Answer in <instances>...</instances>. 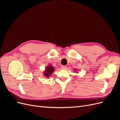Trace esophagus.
<instances>
[{"label":"esophagus","instance_id":"34e87169","mask_svg":"<svg viewBox=\"0 0 120 120\" xmlns=\"http://www.w3.org/2000/svg\"><path fill=\"white\" fill-rule=\"evenodd\" d=\"M61 68L62 69V70H66L67 69V67L66 66H63L61 67Z\"/></svg>","mask_w":120,"mask_h":120}]
</instances>
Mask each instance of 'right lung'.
<instances>
[{
    "label": "right lung",
    "mask_w": 120,
    "mask_h": 120,
    "mask_svg": "<svg viewBox=\"0 0 120 120\" xmlns=\"http://www.w3.org/2000/svg\"><path fill=\"white\" fill-rule=\"evenodd\" d=\"M54 67L50 66V65H49L48 67H46V68L45 69V71L43 72V75H45V76L46 78H49V77L50 75H51L52 72L54 71Z\"/></svg>",
    "instance_id": "right-lung-1"
}]
</instances>
